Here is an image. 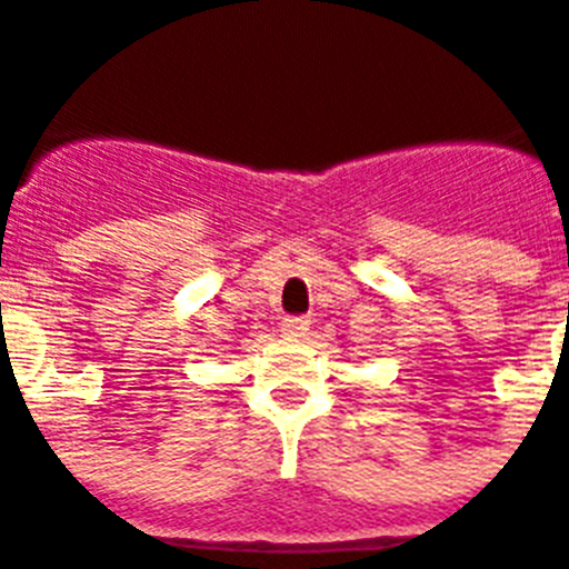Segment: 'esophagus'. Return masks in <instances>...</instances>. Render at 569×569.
Segmentation results:
<instances>
[{"label":"esophagus","instance_id":"obj_1","mask_svg":"<svg viewBox=\"0 0 569 569\" xmlns=\"http://www.w3.org/2000/svg\"><path fill=\"white\" fill-rule=\"evenodd\" d=\"M308 329H311V320H308V317H284V320H281V331H284L288 338H302Z\"/></svg>","mask_w":569,"mask_h":569}]
</instances>
